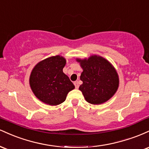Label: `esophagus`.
<instances>
[{
  "label": "esophagus",
  "mask_w": 149,
  "mask_h": 149,
  "mask_svg": "<svg viewBox=\"0 0 149 149\" xmlns=\"http://www.w3.org/2000/svg\"><path fill=\"white\" fill-rule=\"evenodd\" d=\"M74 85H75V87H76V89H78V88H79V85H78V81L74 82Z\"/></svg>",
  "instance_id": "esophagus-1"
}]
</instances>
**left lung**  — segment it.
Segmentation results:
<instances>
[{
  "mask_svg": "<svg viewBox=\"0 0 149 149\" xmlns=\"http://www.w3.org/2000/svg\"><path fill=\"white\" fill-rule=\"evenodd\" d=\"M76 61L83 70L80 78L83 84L79 90L85 100L92 104H101L110 100L119 85L118 75L112 64L97 55Z\"/></svg>",
  "mask_w": 149,
  "mask_h": 149,
  "instance_id": "1",
  "label": "left lung"
}]
</instances>
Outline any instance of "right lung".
Returning a JSON list of instances; mask_svg holds the SVG:
<instances>
[{
  "mask_svg": "<svg viewBox=\"0 0 149 149\" xmlns=\"http://www.w3.org/2000/svg\"><path fill=\"white\" fill-rule=\"evenodd\" d=\"M66 62L61 56H53L38 62L32 70L29 78L31 88L43 103L59 105L75 88L69 77L63 72Z\"/></svg>",
  "mask_w": 149,
  "mask_h": 149,
  "instance_id": "obj_1",
  "label": "right lung"
}]
</instances>
